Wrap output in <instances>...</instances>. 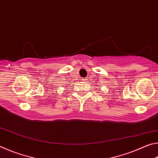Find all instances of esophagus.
Here are the masks:
<instances>
[{
    "label": "esophagus",
    "mask_w": 158,
    "mask_h": 158,
    "mask_svg": "<svg viewBox=\"0 0 158 158\" xmlns=\"http://www.w3.org/2000/svg\"><path fill=\"white\" fill-rule=\"evenodd\" d=\"M81 80H82L83 81H87V79L86 78H82Z\"/></svg>",
    "instance_id": "1"
}]
</instances>
